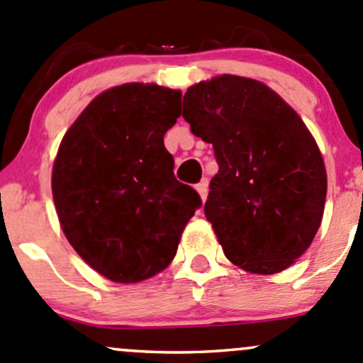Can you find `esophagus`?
I'll return each mask as SVG.
<instances>
[{
	"label": "esophagus",
	"mask_w": 363,
	"mask_h": 363,
	"mask_svg": "<svg viewBox=\"0 0 363 363\" xmlns=\"http://www.w3.org/2000/svg\"><path fill=\"white\" fill-rule=\"evenodd\" d=\"M196 191H198V194H200V198L201 200H207V193H208V184H207V181H201V182H198L196 184Z\"/></svg>",
	"instance_id": "esophagus-1"
}]
</instances>
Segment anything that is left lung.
I'll return each instance as SVG.
<instances>
[{
  "label": "left lung",
  "instance_id": "obj_1",
  "mask_svg": "<svg viewBox=\"0 0 363 363\" xmlns=\"http://www.w3.org/2000/svg\"><path fill=\"white\" fill-rule=\"evenodd\" d=\"M182 116L219 165L203 211L226 257L255 274L287 269L311 245L327 194L304 121L264 83L233 74L189 86Z\"/></svg>",
  "mask_w": 363,
  "mask_h": 363
}]
</instances>
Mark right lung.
Wrapping results in <instances>:
<instances>
[{
	"label": "right lung",
	"instance_id": "add662e5",
	"mask_svg": "<svg viewBox=\"0 0 363 363\" xmlns=\"http://www.w3.org/2000/svg\"><path fill=\"white\" fill-rule=\"evenodd\" d=\"M181 90L125 83L102 91L59 146L52 193L79 257L118 284L163 272L201 207L174 175L163 135L181 116Z\"/></svg>",
	"mask_w": 363,
	"mask_h": 363
}]
</instances>
